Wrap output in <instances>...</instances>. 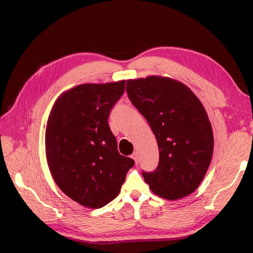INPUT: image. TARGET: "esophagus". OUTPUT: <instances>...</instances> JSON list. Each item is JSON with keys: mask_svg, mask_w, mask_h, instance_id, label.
I'll return each mask as SVG.
<instances>
[{"mask_svg": "<svg viewBox=\"0 0 253 253\" xmlns=\"http://www.w3.org/2000/svg\"><path fill=\"white\" fill-rule=\"evenodd\" d=\"M132 159H133V160L135 161V163L137 164L138 163V154H137V152H134L133 154H132Z\"/></svg>", "mask_w": 253, "mask_h": 253, "instance_id": "obj_1", "label": "esophagus"}]
</instances>
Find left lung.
<instances>
[{
    "label": "left lung",
    "mask_w": 253,
    "mask_h": 253,
    "mask_svg": "<svg viewBox=\"0 0 253 253\" xmlns=\"http://www.w3.org/2000/svg\"><path fill=\"white\" fill-rule=\"evenodd\" d=\"M126 90L158 143L157 169L142 172L151 191L172 201L194 193L209 168L214 145L202 102L187 85L162 76L127 80Z\"/></svg>",
    "instance_id": "8db88e82"
}]
</instances>
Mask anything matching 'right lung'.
Returning <instances> with one entry per match:
<instances>
[{"label":"right lung","mask_w":253,"mask_h":253,"mask_svg":"<svg viewBox=\"0 0 253 253\" xmlns=\"http://www.w3.org/2000/svg\"><path fill=\"white\" fill-rule=\"evenodd\" d=\"M125 80L81 84L64 91L50 112L46 158L58 188L80 205L96 209L119 195L131 158L120 155L108 118Z\"/></svg>","instance_id":"right-lung-1"}]
</instances>
